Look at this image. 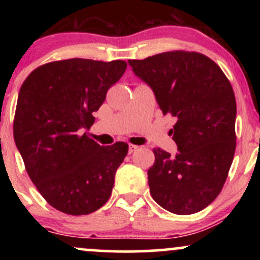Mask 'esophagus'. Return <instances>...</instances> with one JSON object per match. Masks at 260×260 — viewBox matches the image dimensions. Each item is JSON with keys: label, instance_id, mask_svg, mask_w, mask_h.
<instances>
[{"label": "esophagus", "instance_id": "34e87169", "mask_svg": "<svg viewBox=\"0 0 260 260\" xmlns=\"http://www.w3.org/2000/svg\"><path fill=\"white\" fill-rule=\"evenodd\" d=\"M137 149H138V147H137V145L129 144V145H128V153H129V154H132V153H134V151L137 150Z\"/></svg>", "mask_w": 260, "mask_h": 260}]
</instances>
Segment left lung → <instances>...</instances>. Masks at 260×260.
I'll return each mask as SVG.
<instances>
[{
    "mask_svg": "<svg viewBox=\"0 0 260 260\" xmlns=\"http://www.w3.org/2000/svg\"><path fill=\"white\" fill-rule=\"evenodd\" d=\"M128 64L150 86L164 115L176 117L171 134L178 153L154 149L150 194L177 215L198 213L221 192L234 160L232 86L221 68L198 52H164Z\"/></svg>",
    "mask_w": 260,
    "mask_h": 260,
    "instance_id": "left-lung-1",
    "label": "left lung"
}]
</instances>
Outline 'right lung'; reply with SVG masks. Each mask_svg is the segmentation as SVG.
I'll return each mask as SVG.
<instances>
[{
	"instance_id": "right-lung-1",
	"label": "right lung",
	"mask_w": 260,
	"mask_h": 260,
	"mask_svg": "<svg viewBox=\"0 0 260 260\" xmlns=\"http://www.w3.org/2000/svg\"><path fill=\"white\" fill-rule=\"evenodd\" d=\"M126 68L120 59H63L40 66L22 84L14 142L32 183L62 213L86 215L111 196L128 145L101 147L85 131Z\"/></svg>"
}]
</instances>
